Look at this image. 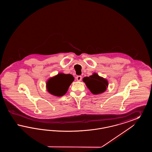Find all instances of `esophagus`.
I'll use <instances>...</instances> for the list:
<instances>
[{"label": "esophagus", "instance_id": "esophagus-1", "mask_svg": "<svg viewBox=\"0 0 152 152\" xmlns=\"http://www.w3.org/2000/svg\"><path fill=\"white\" fill-rule=\"evenodd\" d=\"M82 79V77L81 76H77L76 77V80L78 81H80Z\"/></svg>", "mask_w": 152, "mask_h": 152}]
</instances>
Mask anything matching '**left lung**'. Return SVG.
Instances as JSON below:
<instances>
[{"label": "left lung", "mask_w": 152, "mask_h": 152, "mask_svg": "<svg viewBox=\"0 0 152 152\" xmlns=\"http://www.w3.org/2000/svg\"><path fill=\"white\" fill-rule=\"evenodd\" d=\"M83 81L86 83L87 88L90 90L92 94H98L104 92L108 87V80L96 73H94L89 77H85Z\"/></svg>", "instance_id": "1"}]
</instances>
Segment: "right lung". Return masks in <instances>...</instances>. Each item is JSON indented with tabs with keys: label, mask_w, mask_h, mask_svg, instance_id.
<instances>
[{
	"label": "right lung",
	"mask_w": 152,
	"mask_h": 152,
	"mask_svg": "<svg viewBox=\"0 0 152 152\" xmlns=\"http://www.w3.org/2000/svg\"><path fill=\"white\" fill-rule=\"evenodd\" d=\"M74 79L71 74L59 73L47 81L46 84L47 91L55 96H62L66 93Z\"/></svg>",
	"instance_id": "right-lung-1"
}]
</instances>
